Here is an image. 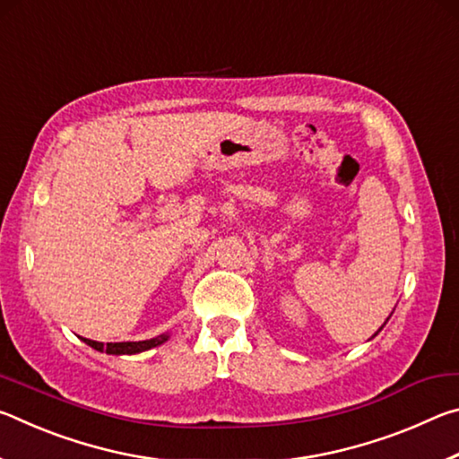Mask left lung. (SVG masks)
Wrapping results in <instances>:
<instances>
[{
  "label": "left lung",
  "mask_w": 459,
  "mask_h": 459,
  "mask_svg": "<svg viewBox=\"0 0 459 459\" xmlns=\"http://www.w3.org/2000/svg\"><path fill=\"white\" fill-rule=\"evenodd\" d=\"M380 330H383V328H380Z\"/></svg>",
  "instance_id": "obj_1"
}]
</instances>
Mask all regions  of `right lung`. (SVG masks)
Masks as SVG:
<instances>
[{"instance_id": "1", "label": "right lung", "mask_w": 459, "mask_h": 459, "mask_svg": "<svg viewBox=\"0 0 459 459\" xmlns=\"http://www.w3.org/2000/svg\"><path fill=\"white\" fill-rule=\"evenodd\" d=\"M169 336L168 333H161V336H155L152 340H142V342H95L89 338H82V342H87L91 348H95L99 352H107V354H139L150 351V348H155L160 344H164Z\"/></svg>"}]
</instances>
